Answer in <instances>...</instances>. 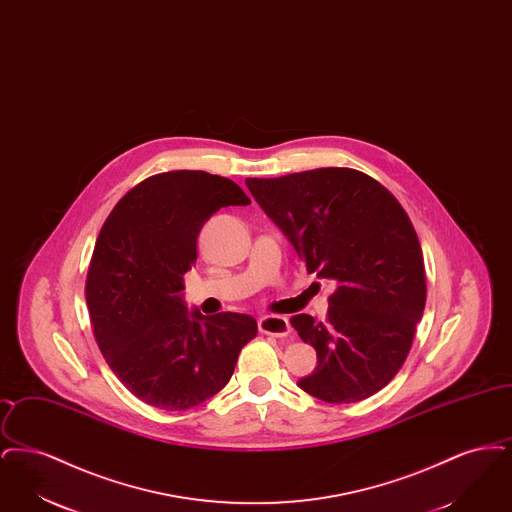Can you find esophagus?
<instances>
[{"instance_id":"obj_1","label":"esophagus","mask_w":512,"mask_h":512,"mask_svg":"<svg viewBox=\"0 0 512 512\" xmlns=\"http://www.w3.org/2000/svg\"><path fill=\"white\" fill-rule=\"evenodd\" d=\"M259 332L274 336V338H286L292 334V326L286 317H278V315H267V317L259 318Z\"/></svg>"}]
</instances>
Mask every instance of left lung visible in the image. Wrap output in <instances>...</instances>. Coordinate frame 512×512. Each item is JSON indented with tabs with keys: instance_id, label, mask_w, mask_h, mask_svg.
Returning <instances> with one entry per match:
<instances>
[{
	"instance_id": "left-lung-1",
	"label": "left lung",
	"mask_w": 512,
	"mask_h": 512,
	"mask_svg": "<svg viewBox=\"0 0 512 512\" xmlns=\"http://www.w3.org/2000/svg\"><path fill=\"white\" fill-rule=\"evenodd\" d=\"M307 272L330 280L326 322L295 315L318 365L297 386L326 403H355L388 386L405 363L426 305L413 222L378 180L343 167L247 178Z\"/></svg>"
}]
</instances>
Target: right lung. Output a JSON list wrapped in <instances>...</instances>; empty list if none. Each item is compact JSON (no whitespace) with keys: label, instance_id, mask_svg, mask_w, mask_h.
I'll use <instances>...</instances> for the list:
<instances>
[{"label":"right lung","instance_id":"right-lung-1","mask_svg":"<svg viewBox=\"0 0 512 512\" xmlns=\"http://www.w3.org/2000/svg\"><path fill=\"white\" fill-rule=\"evenodd\" d=\"M219 174L149 176L103 222L86 276V303L107 365L147 405L186 411L219 393L238 355L257 336L242 313H188L182 276L197 259V236L220 207L249 205Z\"/></svg>","mask_w":512,"mask_h":512}]
</instances>
